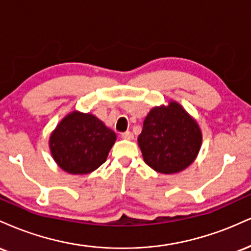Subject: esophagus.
<instances>
[{
  "mask_svg": "<svg viewBox=\"0 0 251 251\" xmlns=\"http://www.w3.org/2000/svg\"><path fill=\"white\" fill-rule=\"evenodd\" d=\"M122 138L130 141V140H132V138H134V135H132L131 131H126V132H123V134H122Z\"/></svg>",
  "mask_w": 251,
  "mask_h": 251,
  "instance_id": "34e87169",
  "label": "esophagus"
}]
</instances>
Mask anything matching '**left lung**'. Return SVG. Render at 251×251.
Segmentation results:
<instances>
[{
  "mask_svg": "<svg viewBox=\"0 0 251 251\" xmlns=\"http://www.w3.org/2000/svg\"><path fill=\"white\" fill-rule=\"evenodd\" d=\"M143 160L155 172L176 174L196 160L202 146L197 121L176 101L154 107L137 138Z\"/></svg>",
  "mask_w": 251,
  "mask_h": 251,
  "instance_id": "left-lung-1",
  "label": "left lung"
}]
</instances>
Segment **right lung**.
Returning <instances> with one entry per match:
<instances>
[{"instance_id":"obj_1","label":"right lung","mask_w":251,"mask_h":251,"mask_svg":"<svg viewBox=\"0 0 251 251\" xmlns=\"http://www.w3.org/2000/svg\"><path fill=\"white\" fill-rule=\"evenodd\" d=\"M115 141L114 130L95 115L73 110L50 134L49 148L62 170L84 175L104 163Z\"/></svg>"}]
</instances>
